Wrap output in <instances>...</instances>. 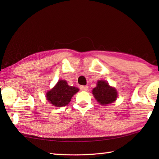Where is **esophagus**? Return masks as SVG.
Instances as JSON below:
<instances>
[{
  "label": "esophagus",
  "instance_id": "obj_1",
  "mask_svg": "<svg viewBox=\"0 0 159 159\" xmlns=\"http://www.w3.org/2000/svg\"><path fill=\"white\" fill-rule=\"evenodd\" d=\"M80 89L83 91H87L88 90V87L87 85H81L80 86Z\"/></svg>",
  "mask_w": 159,
  "mask_h": 159
}]
</instances>
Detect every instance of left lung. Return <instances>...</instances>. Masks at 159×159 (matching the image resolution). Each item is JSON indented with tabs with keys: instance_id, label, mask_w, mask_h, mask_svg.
<instances>
[{
	"instance_id": "1",
	"label": "left lung",
	"mask_w": 159,
	"mask_h": 159,
	"mask_svg": "<svg viewBox=\"0 0 159 159\" xmlns=\"http://www.w3.org/2000/svg\"><path fill=\"white\" fill-rule=\"evenodd\" d=\"M93 94L102 105H107L116 100L118 93L116 88L111 87L105 80H98L97 86L93 88Z\"/></svg>"
}]
</instances>
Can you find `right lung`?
Returning a JSON list of instances; mask_svg holds the SVG:
<instances>
[{
	"label": "right lung",
	"instance_id": "add662e5",
	"mask_svg": "<svg viewBox=\"0 0 159 159\" xmlns=\"http://www.w3.org/2000/svg\"><path fill=\"white\" fill-rule=\"evenodd\" d=\"M79 90V88L69 85L66 80H59L55 87L47 92L46 98L53 106L61 107L67 105Z\"/></svg>",
	"mask_w": 159,
	"mask_h": 159
}]
</instances>
